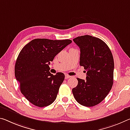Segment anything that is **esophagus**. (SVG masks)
I'll use <instances>...</instances> for the list:
<instances>
[{
  "instance_id": "esophagus-1",
  "label": "esophagus",
  "mask_w": 130,
  "mask_h": 130,
  "mask_svg": "<svg viewBox=\"0 0 130 130\" xmlns=\"http://www.w3.org/2000/svg\"><path fill=\"white\" fill-rule=\"evenodd\" d=\"M65 79H69V78L71 77V76L68 75H65Z\"/></svg>"
}]
</instances>
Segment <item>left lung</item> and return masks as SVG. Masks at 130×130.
Listing matches in <instances>:
<instances>
[{
    "mask_svg": "<svg viewBox=\"0 0 130 130\" xmlns=\"http://www.w3.org/2000/svg\"><path fill=\"white\" fill-rule=\"evenodd\" d=\"M80 49V65L87 71L86 80L77 78L72 89L75 100L82 105L95 106L105 98L113 83L114 61L111 51L100 39L90 35L73 39Z\"/></svg>",
    "mask_w": 130,
    "mask_h": 130,
    "instance_id": "8db88e82",
    "label": "left lung"
}]
</instances>
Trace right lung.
Masks as SVG:
<instances>
[{
    "label": "right lung",
    "mask_w": 130,
    "mask_h": 130,
    "mask_svg": "<svg viewBox=\"0 0 130 130\" xmlns=\"http://www.w3.org/2000/svg\"><path fill=\"white\" fill-rule=\"evenodd\" d=\"M71 40L35 39L25 46L16 60L15 76L21 93L31 104L44 107L54 101L65 79L63 73L51 74L49 65Z\"/></svg>",
    "instance_id": "add662e5"
}]
</instances>
